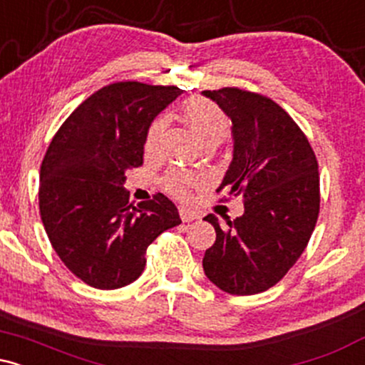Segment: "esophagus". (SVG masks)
Instances as JSON below:
<instances>
[{
	"mask_svg": "<svg viewBox=\"0 0 365 365\" xmlns=\"http://www.w3.org/2000/svg\"><path fill=\"white\" fill-rule=\"evenodd\" d=\"M180 217H182L183 223H190L199 217V215L194 211V209H188V207H180Z\"/></svg>",
	"mask_w": 365,
	"mask_h": 365,
	"instance_id": "34e87169",
	"label": "esophagus"
}]
</instances>
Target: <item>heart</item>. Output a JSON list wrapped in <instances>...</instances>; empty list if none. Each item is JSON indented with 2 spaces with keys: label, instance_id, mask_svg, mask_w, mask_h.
Listing matches in <instances>:
<instances>
[{
  "label": "heart",
  "instance_id": "heart-1",
  "mask_svg": "<svg viewBox=\"0 0 365 365\" xmlns=\"http://www.w3.org/2000/svg\"><path fill=\"white\" fill-rule=\"evenodd\" d=\"M183 121L188 125V128L194 132V135L199 139L200 145H217L226 139L230 132V120L225 115V111L215 103L207 99H190L183 104L182 108ZM166 127V120L159 116L150 123L145 133L144 149L145 154H154L158 150L159 140H161L163 130ZM199 183V178L195 175L183 173V171L173 170L165 177V187L171 194L185 197L192 187Z\"/></svg>",
  "mask_w": 365,
  "mask_h": 365
}]
</instances>
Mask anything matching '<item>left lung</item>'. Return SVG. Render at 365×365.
Here are the masks:
<instances>
[{
	"label": "left lung",
	"instance_id": "8db88e82",
	"mask_svg": "<svg viewBox=\"0 0 365 365\" xmlns=\"http://www.w3.org/2000/svg\"><path fill=\"white\" fill-rule=\"evenodd\" d=\"M232 120L233 159L217 194L242 195L244 215L225 216L204 254V273L232 295L274 287L302 255L319 215L316 154L299 125L266 96L223 87L204 91Z\"/></svg>",
	"mask_w": 365,
	"mask_h": 365
}]
</instances>
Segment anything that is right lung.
Returning a JSON list of instances; mask_svg holds the SVG:
<instances>
[{
	"mask_svg": "<svg viewBox=\"0 0 365 365\" xmlns=\"http://www.w3.org/2000/svg\"><path fill=\"white\" fill-rule=\"evenodd\" d=\"M178 87L116 82L75 110L53 137L41 165L39 211L54 252L83 283L116 290L135 282L145 250L182 223L168 197L128 202L125 173L144 161L153 120Z\"/></svg>",
	"mask_w": 365,
	"mask_h": 365,
	"instance_id": "add662e5",
	"label": "right lung"
}]
</instances>
